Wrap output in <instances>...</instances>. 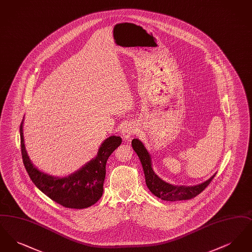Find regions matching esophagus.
I'll list each match as a JSON object with an SVG mask.
<instances>
[{"label":"esophagus","mask_w":252,"mask_h":252,"mask_svg":"<svg viewBox=\"0 0 252 252\" xmlns=\"http://www.w3.org/2000/svg\"><path fill=\"white\" fill-rule=\"evenodd\" d=\"M136 131V127L135 126L131 123H126L125 125H123L122 129H121V134L122 137L126 140L129 139L132 135H134V133Z\"/></svg>","instance_id":"1"}]
</instances>
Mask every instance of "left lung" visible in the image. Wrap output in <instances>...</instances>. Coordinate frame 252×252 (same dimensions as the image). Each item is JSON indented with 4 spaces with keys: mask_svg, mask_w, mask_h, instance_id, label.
I'll use <instances>...</instances> for the list:
<instances>
[{
    "mask_svg": "<svg viewBox=\"0 0 252 252\" xmlns=\"http://www.w3.org/2000/svg\"><path fill=\"white\" fill-rule=\"evenodd\" d=\"M131 144L134 151L139 157L141 163L143 165L146 186L148 187L150 192L162 200L178 201L187 200L195 197L197 194L204 191V189L210 184V182L216 175L215 174L209 180L193 186L170 184L166 181L161 180L154 172L152 167L151 156L148 153L147 149L145 148L144 144L139 139H133Z\"/></svg>",
    "mask_w": 252,
    "mask_h": 252,
    "instance_id": "8db88e82",
    "label": "left lung"
}]
</instances>
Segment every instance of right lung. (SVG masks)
<instances>
[{"mask_svg": "<svg viewBox=\"0 0 252 252\" xmlns=\"http://www.w3.org/2000/svg\"><path fill=\"white\" fill-rule=\"evenodd\" d=\"M24 120L20 126L24 167L36 187L55 202L71 209H85L102 196L108 157L120 145V136H109L100 145L95 158L66 177H55L41 172L32 163L25 149Z\"/></svg>", "mask_w": 252, "mask_h": 252, "instance_id": "right-lung-1", "label": "right lung"}]
</instances>
